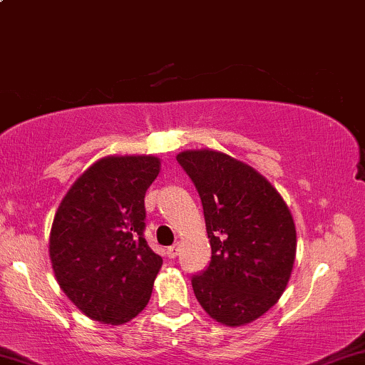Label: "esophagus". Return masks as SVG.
<instances>
[{"instance_id":"1","label":"esophagus","mask_w":365,"mask_h":365,"mask_svg":"<svg viewBox=\"0 0 365 365\" xmlns=\"http://www.w3.org/2000/svg\"><path fill=\"white\" fill-rule=\"evenodd\" d=\"M178 250H180L178 245H171V247L166 248V255H168L170 258H177V255H178Z\"/></svg>"}]
</instances>
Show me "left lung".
Masks as SVG:
<instances>
[{"label": "left lung", "instance_id": "obj_1", "mask_svg": "<svg viewBox=\"0 0 365 365\" xmlns=\"http://www.w3.org/2000/svg\"><path fill=\"white\" fill-rule=\"evenodd\" d=\"M177 161L199 192L210 250L209 267L192 277L210 318L241 327L282 296L296 260V225L275 187L226 153L188 149Z\"/></svg>", "mask_w": 365, "mask_h": 365}]
</instances>
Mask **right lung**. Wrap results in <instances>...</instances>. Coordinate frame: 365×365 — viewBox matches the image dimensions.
Instances as JSON below:
<instances>
[{
	"instance_id": "right-lung-1",
	"label": "right lung",
	"mask_w": 365,
	"mask_h": 365,
	"mask_svg": "<svg viewBox=\"0 0 365 365\" xmlns=\"http://www.w3.org/2000/svg\"><path fill=\"white\" fill-rule=\"evenodd\" d=\"M160 166L151 155L105 156L56 210L49 255L57 284L95 322H130L151 297L163 260L144 240V195Z\"/></svg>"
}]
</instances>
